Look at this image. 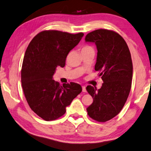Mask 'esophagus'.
Masks as SVG:
<instances>
[{"label":"esophagus","mask_w":151,"mask_h":151,"mask_svg":"<svg viewBox=\"0 0 151 151\" xmlns=\"http://www.w3.org/2000/svg\"><path fill=\"white\" fill-rule=\"evenodd\" d=\"M82 88H83V92H87V90H86V87H85V86H82Z\"/></svg>","instance_id":"esophagus-1"}]
</instances>
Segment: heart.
I'll use <instances>...</instances> for the list:
<instances>
[{"label": "heart", "instance_id": "1", "mask_svg": "<svg viewBox=\"0 0 151 151\" xmlns=\"http://www.w3.org/2000/svg\"><path fill=\"white\" fill-rule=\"evenodd\" d=\"M91 47H89V46H85L84 47H83L82 50H86V49H91Z\"/></svg>", "mask_w": 151, "mask_h": 151}]
</instances>
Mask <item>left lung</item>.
Wrapping results in <instances>:
<instances>
[{
  "instance_id": "8db88e82",
  "label": "left lung",
  "mask_w": 151,
  "mask_h": 151,
  "mask_svg": "<svg viewBox=\"0 0 151 151\" xmlns=\"http://www.w3.org/2000/svg\"><path fill=\"white\" fill-rule=\"evenodd\" d=\"M85 42L96 45L95 70L99 72V76L104 81L99 89L87 87L93 99L87 111L92 119L105 122L120 112L128 99L132 79L131 54L125 40L113 31H93L86 35Z\"/></svg>"
}]
</instances>
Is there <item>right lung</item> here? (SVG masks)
Listing matches in <instances>:
<instances>
[{
	"label": "right lung",
	"mask_w": 151,
	"mask_h": 151,
	"mask_svg": "<svg viewBox=\"0 0 151 151\" xmlns=\"http://www.w3.org/2000/svg\"><path fill=\"white\" fill-rule=\"evenodd\" d=\"M84 34L56 30L44 31L33 38L24 56L21 84L30 108L44 120L58 119L82 91L79 84L53 80L58 66L64 67L67 55Z\"/></svg>",
	"instance_id": "right-lung-1"
}]
</instances>
